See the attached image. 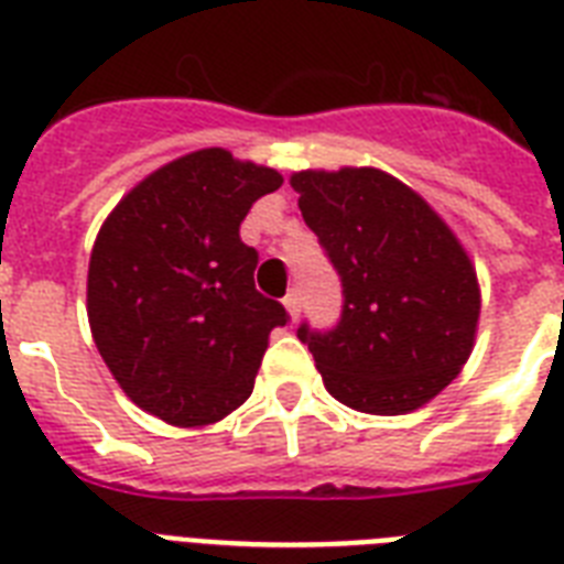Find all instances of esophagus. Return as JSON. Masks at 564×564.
I'll return each mask as SVG.
<instances>
[{
    "instance_id": "34e87169",
    "label": "esophagus",
    "mask_w": 564,
    "mask_h": 564,
    "mask_svg": "<svg viewBox=\"0 0 564 564\" xmlns=\"http://www.w3.org/2000/svg\"><path fill=\"white\" fill-rule=\"evenodd\" d=\"M283 307H286V313H290L292 318H299L301 316V292L292 290L290 295L283 299Z\"/></svg>"
}]
</instances>
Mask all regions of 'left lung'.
Returning <instances> with one entry per match:
<instances>
[{
	"label": "left lung",
	"instance_id": "1",
	"mask_svg": "<svg viewBox=\"0 0 564 564\" xmlns=\"http://www.w3.org/2000/svg\"><path fill=\"white\" fill-rule=\"evenodd\" d=\"M290 184L343 281L336 327H299L327 392L371 415L419 410L474 348L480 286L465 248L419 193L380 170H307Z\"/></svg>",
	"mask_w": 564,
	"mask_h": 564
}]
</instances>
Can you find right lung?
<instances>
[{
	"label": "right lung",
	"instance_id": "right-lung-1",
	"mask_svg": "<svg viewBox=\"0 0 564 564\" xmlns=\"http://www.w3.org/2000/svg\"><path fill=\"white\" fill-rule=\"evenodd\" d=\"M283 178L202 149L140 181L101 225L87 316L122 392L175 427H204L248 401L269 334L290 322L254 286L239 239L251 204Z\"/></svg>",
	"mask_w": 564,
	"mask_h": 564
}]
</instances>
